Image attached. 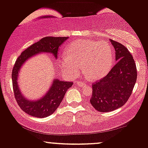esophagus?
Segmentation results:
<instances>
[{"label": "esophagus", "instance_id": "1", "mask_svg": "<svg viewBox=\"0 0 148 148\" xmlns=\"http://www.w3.org/2000/svg\"><path fill=\"white\" fill-rule=\"evenodd\" d=\"M77 85H78V86L82 87V86H84V85H85V83H83V82H81V81H78Z\"/></svg>", "mask_w": 148, "mask_h": 148}]
</instances>
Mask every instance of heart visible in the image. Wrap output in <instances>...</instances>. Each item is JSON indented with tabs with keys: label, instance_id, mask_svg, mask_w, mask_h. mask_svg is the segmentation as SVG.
I'll return each mask as SVG.
<instances>
[{
	"label": "heart",
	"instance_id": "heart-1",
	"mask_svg": "<svg viewBox=\"0 0 148 148\" xmlns=\"http://www.w3.org/2000/svg\"><path fill=\"white\" fill-rule=\"evenodd\" d=\"M67 54L60 57V63L69 77H75L81 66L89 78L99 79L107 75L112 65V49L106 41L75 40L67 46Z\"/></svg>",
	"mask_w": 148,
	"mask_h": 148
}]
</instances>
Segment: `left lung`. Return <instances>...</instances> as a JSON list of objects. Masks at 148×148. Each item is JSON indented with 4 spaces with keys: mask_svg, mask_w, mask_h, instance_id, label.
<instances>
[{
    "mask_svg": "<svg viewBox=\"0 0 148 148\" xmlns=\"http://www.w3.org/2000/svg\"><path fill=\"white\" fill-rule=\"evenodd\" d=\"M117 62L104 78L92 85V106L97 111L108 112L121 108L131 96L137 78L136 64L127 47L110 40Z\"/></svg>",
    "mask_w": 148,
    "mask_h": 148,
    "instance_id": "left-lung-1",
    "label": "left lung"
}]
</instances>
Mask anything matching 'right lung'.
Wrapping results in <instances>:
<instances>
[{
    "mask_svg": "<svg viewBox=\"0 0 148 148\" xmlns=\"http://www.w3.org/2000/svg\"><path fill=\"white\" fill-rule=\"evenodd\" d=\"M68 37L47 36L40 39L23 51L16 61L12 70V79L15 99L19 107L25 112L38 118H45L56 111L63 99L65 92L73 85L72 82L54 79L47 93L36 101H32L23 97L18 84V72L22 65L34 55L40 52L52 54L57 58L59 47Z\"/></svg>",
    "mask_w": 148,
    "mask_h": 148,
    "instance_id": "obj_1",
    "label": "right lung"
}]
</instances>
